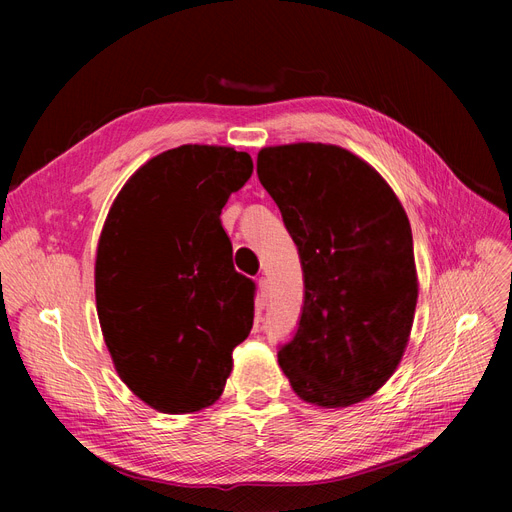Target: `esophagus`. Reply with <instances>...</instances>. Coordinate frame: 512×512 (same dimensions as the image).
Segmentation results:
<instances>
[{
  "mask_svg": "<svg viewBox=\"0 0 512 512\" xmlns=\"http://www.w3.org/2000/svg\"><path fill=\"white\" fill-rule=\"evenodd\" d=\"M269 301V280L267 277H260L258 280V305L265 307Z\"/></svg>",
  "mask_w": 512,
  "mask_h": 512,
  "instance_id": "1",
  "label": "esophagus"
}]
</instances>
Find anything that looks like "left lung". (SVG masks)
<instances>
[{
    "label": "left lung",
    "instance_id": "obj_1",
    "mask_svg": "<svg viewBox=\"0 0 512 512\" xmlns=\"http://www.w3.org/2000/svg\"><path fill=\"white\" fill-rule=\"evenodd\" d=\"M260 183L299 250L303 307L277 359L301 399L356 404L391 378L418 297L408 215L350 151L297 143L258 153Z\"/></svg>",
    "mask_w": 512,
    "mask_h": 512
}]
</instances>
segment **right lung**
I'll use <instances>...</instances> for the list:
<instances>
[{"mask_svg": "<svg viewBox=\"0 0 512 512\" xmlns=\"http://www.w3.org/2000/svg\"><path fill=\"white\" fill-rule=\"evenodd\" d=\"M232 147L181 145L138 168L104 222L96 303L121 380L160 412L211 406L254 324L220 213L252 177Z\"/></svg>", "mask_w": 512, "mask_h": 512, "instance_id": "obj_1", "label": "right lung"}]
</instances>
